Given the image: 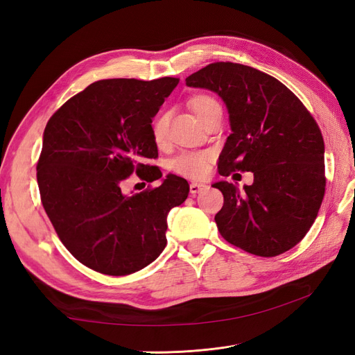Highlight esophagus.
I'll return each instance as SVG.
<instances>
[{"label": "esophagus", "instance_id": "34e87169", "mask_svg": "<svg viewBox=\"0 0 355 355\" xmlns=\"http://www.w3.org/2000/svg\"><path fill=\"white\" fill-rule=\"evenodd\" d=\"M206 188H207V185H206V184H200V182H191V185H189V192H191V196H197L198 192L204 191Z\"/></svg>", "mask_w": 355, "mask_h": 355}]
</instances>
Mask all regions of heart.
<instances>
[{
    "instance_id": "b5f03b06",
    "label": "heart",
    "mask_w": 355,
    "mask_h": 355,
    "mask_svg": "<svg viewBox=\"0 0 355 355\" xmlns=\"http://www.w3.org/2000/svg\"><path fill=\"white\" fill-rule=\"evenodd\" d=\"M189 108L197 115L198 120L202 123L209 115L213 112L220 111V105L214 101L213 98L207 94H196L188 101ZM167 128H168V112H159L153 121V137L155 144L161 145L166 141L167 136ZM211 154L210 153H185L179 155L173 159L171 163V168H173L176 173L191 178V179H202L207 176L210 170L211 163Z\"/></svg>"
}]
</instances>
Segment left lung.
<instances>
[{
  "instance_id": "left-lung-1",
  "label": "left lung",
  "mask_w": 355,
  "mask_h": 355,
  "mask_svg": "<svg viewBox=\"0 0 355 355\" xmlns=\"http://www.w3.org/2000/svg\"><path fill=\"white\" fill-rule=\"evenodd\" d=\"M219 94L231 135L219 155V175L252 171L243 191L227 180L218 230L228 243L256 256L282 254L302 240L324 197V142L315 120L283 83L232 62L210 63L185 80Z\"/></svg>"
}]
</instances>
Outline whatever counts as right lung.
Masks as SVG:
<instances>
[{"label": "right lung", "mask_w": 355, "mask_h": 355, "mask_svg": "<svg viewBox=\"0 0 355 355\" xmlns=\"http://www.w3.org/2000/svg\"><path fill=\"white\" fill-rule=\"evenodd\" d=\"M178 78L101 80L51 115L37 164L41 201L60 241L75 259L106 275H128L154 262L166 247L167 214L189 185L167 175L157 188L128 196L133 173L163 176L146 164L158 157L151 123Z\"/></svg>", "instance_id": "right-lung-1"}]
</instances>
